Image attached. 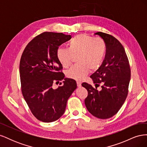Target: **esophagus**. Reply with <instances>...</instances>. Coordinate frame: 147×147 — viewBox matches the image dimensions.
I'll use <instances>...</instances> for the list:
<instances>
[{
  "label": "esophagus",
  "instance_id": "obj_1",
  "mask_svg": "<svg viewBox=\"0 0 147 147\" xmlns=\"http://www.w3.org/2000/svg\"><path fill=\"white\" fill-rule=\"evenodd\" d=\"M77 86L78 87H81L82 86V83L81 82H79V81H77Z\"/></svg>",
  "mask_w": 147,
  "mask_h": 147
}]
</instances>
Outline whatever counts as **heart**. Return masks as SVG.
<instances>
[{
	"instance_id": "obj_1",
	"label": "heart",
	"mask_w": 147,
	"mask_h": 147,
	"mask_svg": "<svg viewBox=\"0 0 147 147\" xmlns=\"http://www.w3.org/2000/svg\"><path fill=\"white\" fill-rule=\"evenodd\" d=\"M67 48H59L56 51L57 59L61 65L67 67L71 64L73 56H76V64L67 71L69 78L82 80L88 72L89 69H98L104 61L106 53V44L103 40L78 34L70 40Z\"/></svg>"
}]
</instances>
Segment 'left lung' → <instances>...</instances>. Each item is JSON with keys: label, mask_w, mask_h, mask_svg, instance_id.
<instances>
[{"label": "left lung", "mask_w": 147, "mask_h": 147, "mask_svg": "<svg viewBox=\"0 0 147 147\" xmlns=\"http://www.w3.org/2000/svg\"><path fill=\"white\" fill-rule=\"evenodd\" d=\"M95 35L106 44L105 59L91 75L96 88L87 83L82 85L88 92L84 104L89 112L98 118L107 119L117 114L126 99L131 69L124 48L116 38L101 32ZM99 84H102L100 91L96 90Z\"/></svg>", "instance_id": "left-lung-1"}]
</instances>
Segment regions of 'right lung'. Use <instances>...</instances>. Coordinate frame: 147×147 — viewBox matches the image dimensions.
I'll return each instance as SVG.
<instances>
[{"label":"right lung","mask_w":147,"mask_h":147,"mask_svg":"<svg viewBox=\"0 0 147 147\" xmlns=\"http://www.w3.org/2000/svg\"><path fill=\"white\" fill-rule=\"evenodd\" d=\"M70 35L45 32L34 38L26 47L20 63L21 91L31 112L40 121L50 123L65 112L67 102L77 88L74 80L64 78L63 66L56 51L69 40ZM65 79L57 89L53 83Z\"/></svg>","instance_id":"1"}]
</instances>
